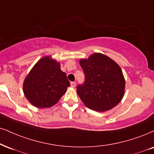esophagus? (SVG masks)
<instances>
[{
    "instance_id": "1",
    "label": "esophagus",
    "mask_w": 154,
    "mask_h": 154,
    "mask_svg": "<svg viewBox=\"0 0 154 154\" xmlns=\"http://www.w3.org/2000/svg\"><path fill=\"white\" fill-rule=\"evenodd\" d=\"M71 86L72 87H75V82H74V81H72V82H71Z\"/></svg>"
}]
</instances>
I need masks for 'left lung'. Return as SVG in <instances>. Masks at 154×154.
Segmentation results:
<instances>
[{"label":"left lung","mask_w":154,"mask_h":154,"mask_svg":"<svg viewBox=\"0 0 154 154\" xmlns=\"http://www.w3.org/2000/svg\"><path fill=\"white\" fill-rule=\"evenodd\" d=\"M80 65L85 75L78 85L77 94L87 107L96 111H106L122 99L125 80L116 63L101 54H94L88 60L81 59Z\"/></svg>","instance_id":"8db88e82"}]
</instances>
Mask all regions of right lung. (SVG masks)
<instances>
[{"label": "right lung", "instance_id": "right-lung-1", "mask_svg": "<svg viewBox=\"0 0 154 154\" xmlns=\"http://www.w3.org/2000/svg\"><path fill=\"white\" fill-rule=\"evenodd\" d=\"M70 82L60 64L46 56L34 66L26 78L23 92L30 103L43 109L54 106L65 94Z\"/></svg>", "mask_w": 154, "mask_h": 154}]
</instances>
